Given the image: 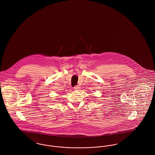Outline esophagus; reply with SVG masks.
<instances>
[{
  "label": "esophagus",
  "mask_w": 155,
  "mask_h": 155,
  "mask_svg": "<svg viewBox=\"0 0 155 155\" xmlns=\"http://www.w3.org/2000/svg\"><path fill=\"white\" fill-rule=\"evenodd\" d=\"M74 88L75 90H78V89L80 88V87H79V86H78V85H75V86L74 87Z\"/></svg>",
  "instance_id": "34e87169"
}]
</instances>
